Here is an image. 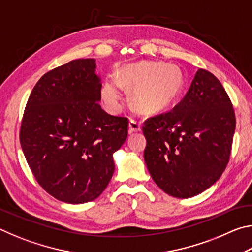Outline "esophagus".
Listing matches in <instances>:
<instances>
[{"mask_svg":"<svg viewBox=\"0 0 252 252\" xmlns=\"http://www.w3.org/2000/svg\"><path fill=\"white\" fill-rule=\"evenodd\" d=\"M139 131H141V122L134 120V119H131L129 122V132L130 133H133V132Z\"/></svg>","mask_w":252,"mask_h":252,"instance_id":"34e87169","label":"esophagus"}]
</instances>
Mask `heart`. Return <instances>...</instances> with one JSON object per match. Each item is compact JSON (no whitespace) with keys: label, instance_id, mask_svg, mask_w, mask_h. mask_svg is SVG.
<instances>
[{"label":"heart","instance_id":"obj_1","mask_svg":"<svg viewBox=\"0 0 252 252\" xmlns=\"http://www.w3.org/2000/svg\"><path fill=\"white\" fill-rule=\"evenodd\" d=\"M121 87L134 89L133 103L143 113H159L171 106L181 94L183 74L180 67L158 61H141L119 70L101 90L102 100L111 110L120 108Z\"/></svg>","mask_w":252,"mask_h":252}]
</instances>
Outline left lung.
<instances>
[{
	"label": "left lung",
	"instance_id": "left-lung-1",
	"mask_svg": "<svg viewBox=\"0 0 252 252\" xmlns=\"http://www.w3.org/2000/svg\"><path fill=\"white\" fill-rule=\"evenodd\" d=\"M142 130L153 181L165 193L186 199L210 188L227 168L236 114L220 81L199 69L185 97L147 119Z\"/></svg>",
	"mask_w": 252,
	"mask_h": 252
}]
</instances>
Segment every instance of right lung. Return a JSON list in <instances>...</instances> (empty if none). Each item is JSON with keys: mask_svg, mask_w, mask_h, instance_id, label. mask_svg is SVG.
<instances>
[{"mask_svg": "<svg viewBox=\"0 0 252 252\" xmlns=\"http://www.w3.org/2000/svg\"><path fill=\"white\" fill-rule=\"evenodd\" d=\"M94 59L49 71L29 96L20 142L35 180L66 203L96 199L114 172L113 153L126 140L129 120L101 108Z\"/></svg>", "mask_w": 252, "mask_h": 252, "instance_id": "obj_1", "label": "right lung"}]
</instances>
